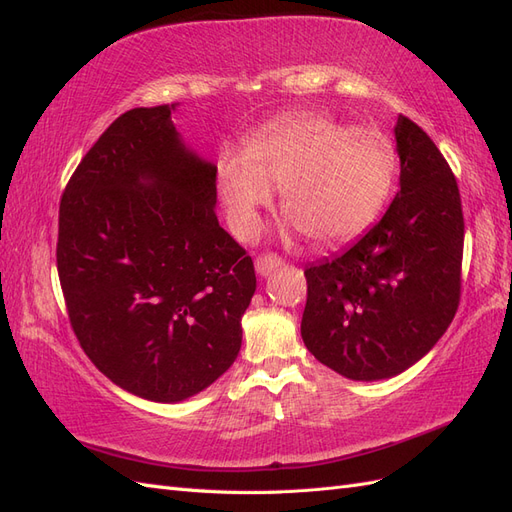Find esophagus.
<instances>
[{"mask_svg": "<svg viewBox=\"0 0 512 512\" xmlns=\"http://www.w3.org/2000/svg\"><path fill=\"white\" fill-rule=\"evenodd\" d=\"M282 267V258L275 254H262L256 258V273L260 277H269L273 271Z\"/></svg>", "mask_w": 512, "mask_h": 512, "instance_id": "1", "label": "esophagus"}]
</instances>
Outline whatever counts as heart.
I'll list each match as a JSON object with an SVG mask.
<instances>
[{
	"mask_svg": "<svg viewBox=\"0 0 512 512\" xmlns=\"http://www.w3.org/2000/svg\"><path fill=\"white\" fill-rule=\"evenodd\" d=\"M397 177V151L371 126L346 128L318 113H292L218 162V196L235 237H252L260 209L282 190V209L322 247L356 239L376 222Z\"/></svg>",
	"mask_w": 512,
	"mask_h": 512,
	"instance_id": "obj_1",
	"label": "heart"
}]
</instances>
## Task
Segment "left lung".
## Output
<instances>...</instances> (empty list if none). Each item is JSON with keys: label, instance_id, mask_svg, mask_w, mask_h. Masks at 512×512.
Listing matches in <instances>:
<instances>
[{"label": "left lung", "instance_id": "left-lung-1", "mask_svg": "<svg viewBox=\"0 0 512 512\" xmlns=\"http://www.w3.org/2000/svg\"><path fill=\"white\" fill-rule=\"evenodd\" d=\"M399 192L344 254L305 269L301 337L316 359L361 382L393 378L438 344L461 292L457 181L431 138L395 123Z\"/></svg>", "mask_w": 512, "mask_h": 512}]
</instances>
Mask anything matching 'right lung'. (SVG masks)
Returning a JSON list of instances; mask_svg holds the SVG:
<instances>
[{"label": "right lung", "mask_w": 512, "mask_h": 512, "mask_svg": "<svg viewBox=\"0 0 512 512\" xmlns=\"http://www.w3.org/2000/svg\"><path fill=\"white\" fill-rule=\"evenodd\" d=\"M179 104L117 117L59 205L57 271L70 324L102 374L177 404L241 350L254 262L215 215L218 166L183 143Z\"/></svg>", "instance_id": "1"}]
</instances>
